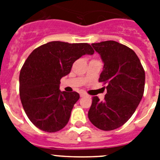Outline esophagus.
<instances>
[{
  "instance_id": "1",
  "label": "esophagus",
  "mask_w": 160,
  "mask_h": 160,
  "mask_svg": "<svg viewBox=\"0 0 160 160\" xmlns=\"http://www.w3.org/2000/svg\"><path fill=\"white\" fill-rule=\"evenodd\" d=\"M80 96H81L82 98V97H87V96H88V94H86V93L82 92V93H80Z\"/></svg>"
}]
</instances>
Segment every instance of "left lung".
<instances>
[{
  "label": "left lung",
  "mask_w": 160,
  "mask_h": 160,
  "mask_svg": "<svg viewBox=\"0 0 160 160\" xmlns=\"http://www.w3.org/2000/svg\"><path fill=\"white\" fill-rule=\"evenodd\" d=\"M91 46L104 64L98 81L107 87L103 101L93 98L88 118L98 129L112 131L135 113L143 95L145 72L136 53L122 44L107 41Z\"/></svg>",
  "instance_id": "left-lung-1"
}]
</instances>
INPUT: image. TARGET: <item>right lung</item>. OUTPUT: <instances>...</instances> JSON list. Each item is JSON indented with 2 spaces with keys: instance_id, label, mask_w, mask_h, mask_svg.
<instances>
[{
  "instance_id": "right-lung-1",
  "label": "right lung",
  "mask_w": 160,
  "mask_h": 160,
  "mask_svg": "<svg viewBox=\"0 0 160 160\" xmlns=\"http://www.w3.org/2000/svg\"><path fill=\"white\" fill-rule=\"evenodd\" d=\"M94 53L87 43L50 42L29 54L20 72L19 91L25 114L33 125L52 133L67 124L79 94L61 91L60 80L70 73L76 60Z\"/></svg>"
}]
</instances>
